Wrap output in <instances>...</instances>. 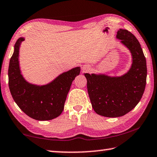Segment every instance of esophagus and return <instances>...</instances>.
I'll return each instance as SVG.
<instances>
[{
    "mask_svg": "<svg viewBox=\"0 0 157 157\" xmlns=\"http://www.w3.org/2000/svg\"><path fill=\"white\" fill-rule=\"evenodd\" d=\"M89 69H90L89 66L84 65V66H83V67L82 68V72H83V73H86L89 71Z\"/></svg>",
    "mask_w": 157,
    "mask_h": 157,
    "instance_id": "1",
    "label": "esophagus"
}]
</instances>
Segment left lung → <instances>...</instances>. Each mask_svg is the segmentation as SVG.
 <instances>
[{
	"mask_svg": "<svg viewBox=\"0 0 157 157\" xmlns=\"http://www.w3.org/2000/svg\"><path fill=\"white\" fill-rule=\"evenodd\" d=\"M116 38L131 52L129 70L116 77L84 73L93 109L99 115L109 118L123 116L136 107L144 93L147 78L146 59L136 36L128 30L119 29Z\"/></svg>",
	"mask_w": 157,
	"mask_h": 157,
	"instance_id": "left-lung-1",
	"label": "left lung"
}]
</instances>
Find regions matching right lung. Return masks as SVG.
I'll use <instances>...</instances> for the list:
<instances>
[{
	"instance_id": "1",
	"label": "right lung",
	"mask_w": 157,
	"mask_h": 157,
	"mask_svg": "<svg viewBox=\"0 0 157 157\" xmlns=\"http://www.w3.org/2000/svg\"><path fill=\"white\" fill-rule=\"evenodd\" d=\"M25 40L20 37L14 45L8 69L9 88L13 99L26 115L37 121H50L62 113L68 93L73 81L80 73L75 67L60 74L54 80L45 85L27 82L21 72L19 48Z\"/></svg>"
}]
</instances>
